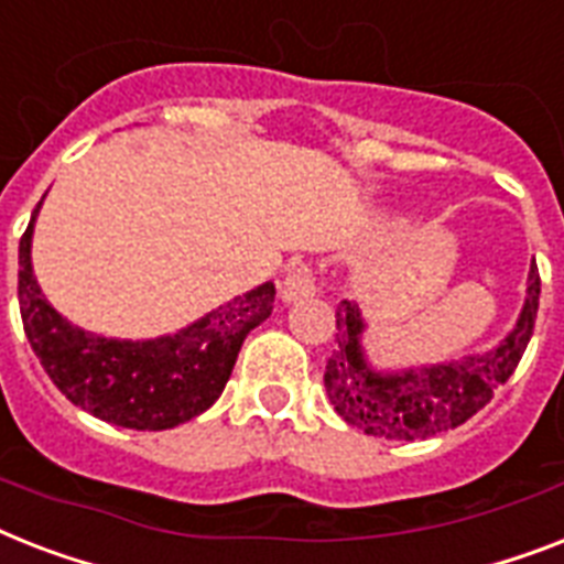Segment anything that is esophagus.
<instances>
[{
	"instance_id": "34e87169",
	"label": "esophagus",
	"mask_w": 564,
	"mask_h": 564,
	"mask_svg": "<svg viewBox=\"0 0 564 564\" xmlns=\"http://www.w3.org/2000/svg\"><path fill=\"white\" fill-rule=\"evenodd\" d=\"M318 292V283H315L313 269L301 263V267H292L290 272L283 274L281 281V297L286 304H297V301H306Z\"/></svg>"
}]
</instances>
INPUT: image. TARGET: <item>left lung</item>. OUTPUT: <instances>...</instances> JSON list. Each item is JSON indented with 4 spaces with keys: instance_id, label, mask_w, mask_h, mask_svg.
<instances>
[{
    "instance_id": "1",
    "label": "left lung",
    "mask_w": 564,
    "mask_h": 564,
    "mask_svg": "<svg viewBox=\"0 0 564 564\" xmlns=\"http://www.w3.org/2000/svg\"><path fill=\"white\" fill-rule=\"evenodd\" d=\"M539 292L542 281L533 260L519 322L501 345L484 354L405 370L370 368L361 347L365 318L359 304L341 301L336 306V350L324 368V388L333 409L345 423L386 441H425L464 425L519 368L533 336Z\"/></svg>"
}]
</instances>
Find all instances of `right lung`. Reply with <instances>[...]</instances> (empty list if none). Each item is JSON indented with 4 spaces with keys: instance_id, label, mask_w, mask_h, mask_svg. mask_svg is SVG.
I'll return each instance as SVG.
<instances>
[{
    "instance_id": "1",
    "label": "right lung",
    "mask_w": 564,
    "mask_h": 564,
    "mask_svg": "<svg viewBox=\"0 0 564 564\" xmlns=\"http://www.w3.org/2000/svg\"><path fill=\"white\" fill-rule=\"evenodd\" d=\"M40 205L20 240V313L31 350L54 386L91 416L135 432H162L208 411L226 388L246 336L272 315L274 283L231 297L173 336L148 341L95 336L68 324L36 283L31 235Z\"/></svg>"
}]
</instances>
